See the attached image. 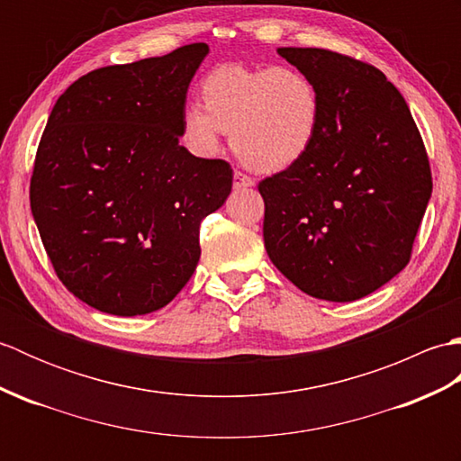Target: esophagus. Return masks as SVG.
<instances>
[{
    "mask_svg": "<svg viewBox=\"0 0 461 461\" xmlns=\"http://www.w3.org/2000/svg\"><path fill=\"white\" fill-rule=\"evenodd\" d=\"M233 185H236V188H251L253 180L249 178L248 174L236 170V172H233Z\"/></svg>",
    "mask_w": 461,
    "mask_h": 461,
    "instance_id": "obj_1",
    "label": "esophagus"
}]
</instances>
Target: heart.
<instances>
[{"label": "heart", "mask_w": 461, "mask_h": 461, "mask_svg": "<svg viewBox=\"0 0 461 461\" xmlns=\"http://www.w3.org/2000/svg\"><path fill=\"white\" fill-rule=\"evenodd\" d=\"M202 104L182 113V140L192 154H218L231 132L238 158L261 174L289 170L311 152L321 131L317 85L295 67L223 65L200 86Z\"/></svg>", "instance_id": "heart-1"}]
</instances>
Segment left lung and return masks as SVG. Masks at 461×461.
Returning a JSON list of instances; mask_svg holds the SVG:
<instances>
[{
	"mask_svg": "<svg viewBox=\"0 0 461 461\" xmlns=\"http://www.w3.org/2000/svg\"><path fill=\"white\" fill-rule=\"evenodd\" d=\"M277 53L317 85L311 152L259 182L267 256L311 297L347 303L402 271L432 195L426 146L384 73L329 49Z\"/></svg>",
	"mask_w": 461,
	"mask_h": 461,
	"instance_id": "8db88e82",
	"label": "left lung"
}]
</instances>
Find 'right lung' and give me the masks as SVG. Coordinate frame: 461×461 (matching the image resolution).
<instances>
[{"mask_svg":"<svg viewBox=\"0 0 461 461\" xmlns=\"http://www.w3.org/2000/svg\"><path fill=\"white\" fill-rule=\"evenodd\" d=\"M208 45L101 67L59 96L29 200L63 285L119 317L158 311L200 261V223L231 192V166L180 146L185 93Z\"/></svg>","mask_w":461,"mask_h":461,"instance_id":"obj_1","label":"right lung"}]
</instances>
